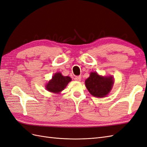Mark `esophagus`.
<instances>
[{
    "instance_id": "obj_1",
    "label": "esophagus",
    "mask_w": 147,
    "mask_h": 147,
    "mask_svg": "<svg viewBox=\"0 0 147 147\" xmlns=\"http://www.w3.org/2000/svg\"><path fill=\"white\" fill-rule=\"evenodd\" d=\"M74 80L77 81H81V76H76L74 78Z\"/></svg>"
}]
</instances>
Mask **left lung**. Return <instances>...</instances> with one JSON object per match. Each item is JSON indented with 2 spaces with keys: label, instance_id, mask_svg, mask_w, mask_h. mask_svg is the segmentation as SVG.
<instances>
[{
  "label": "left lung",
  "instance_id": "left-lung-1",
  "mask_svg": "<svg viewBox=\"0 0 147 147\" xmlns=\"http://www.w3.org/2000/svg\"><path fill=\"white\" fill-rule=\"evenodd\" d=\"M86 87L90 94L96 97H105L111 90L114 79L113 76H100L97 73L92 72L85 81Z\"/></svg>",
  "mask_w": 147,
  "mask_h": 147
}]
</instances>
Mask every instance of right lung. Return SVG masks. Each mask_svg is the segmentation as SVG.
<instances>
[{
	"label": "right lung",
	"mask_w": 147,
	"mask_h": 147,
	"mask_svg": "<svg viewBox=\"0 0 147 147\" xmlns=\"http://www.w3.org/2000/svg\"><path fill=\"white\" fill-rule=\"evenodd\" d=\"M71 81V78L69 76H63L61 73H57L52 76V78L46 84V89L52 93L60 94V92L68 85Z\"/></svg>",
	"instance_id": "1"
}]
</instances>
